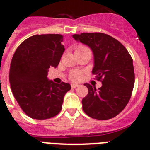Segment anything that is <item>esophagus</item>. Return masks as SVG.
Here are the masks:
<instances>
[{
    "instance_id": "esophagus-1",
    "label": "esophagus",
    "mask_w": 150,
    "mask_h": 150,
    "mask_svg": "<svg viewBox=\"0 0 150 150\" xmlns=\"http://www.w3.org/2000/svg\"><path fill=\"white\" fill-rule=\"evenodd\" d=\"M78 86H79V85H78V84H71V88H75L78 87Z\"/></svg>"
}]
</instances>
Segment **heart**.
I'll return each mask as SVG.
<instances>
[{"label":"heart","instance_id":"b5f03b06","mask_svg":"<svg viewBox=\"0 0 150 150\" xmlns=\"http://www.w3.org/2000/svg\"><path fill=\"white\" fill-rule=\"evenodd\" d=\"M74 50H75V52H76V51H82V50H89V49L87 47L85 46V45H78V46H76V47H75ZM81 75H82V74H81L80 71H74L71 73V74H70V78H71V80L73 81H77L80 79Z\"/></svg>","mask_w":150,"mask_h":150}]
</instances>
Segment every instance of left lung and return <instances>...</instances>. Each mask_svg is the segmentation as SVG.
I'll use <instances>...</instances> for the list:
<instances>
[{"mask_svg": "<svg viewBox=\"0 0 150 150\" xmlns=\"http://www.w3.org/2000/svg\"><path fill=\"white\" fill-rule=\"evenodd\" d=\"M73 38L91 49L94 59L92 74L102 82L97 90L85 84L88 93L82 100L83 111L97 120L115 117L128 104L134 88L132 56L119 41L107 34L83 33L74 34Z\"/></svg>", "mask_w": 150, "mask_h": 150, "instance_id": "8db88e82", "label": "left lung"}]
</instances>
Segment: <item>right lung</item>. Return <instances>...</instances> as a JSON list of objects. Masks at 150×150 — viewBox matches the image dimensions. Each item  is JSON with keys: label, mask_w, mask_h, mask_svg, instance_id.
Masks as SVG:
<instances>
[{"label": "right lung", "mask_w": 150, "mask_h": 150, "mask_svg": "<svg viewBox=\"0 0 150 150\" xmlns=\"http://www.w3.org/2000/svg\"><path fill=\"white\" fill-rule=\"evenodd\" d=\"M60 34L35 35L22 42L15 52L9 69V83L23 112L33 119L55 117L62 108L71 85L47 77L50 67L56 68L64 51Z\"/></svg>", "instance_id": "1"}]
</instances>
